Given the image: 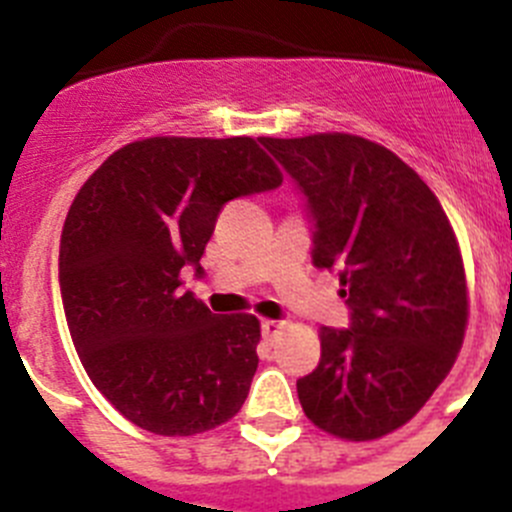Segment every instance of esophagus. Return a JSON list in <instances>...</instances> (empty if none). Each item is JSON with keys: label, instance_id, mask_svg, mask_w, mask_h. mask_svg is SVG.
<instances>
[{"label": "esophagus", "instance_id": "1", "mask_svg": "<svg viewBox=\"0 0 512 512\" xmlns=\"http://www.w3.org/2000/svg\"><path fill=\"white\" fill-rule=\"evenodd\" d=\"M282 328H284L282 320H261V333H264V338L269 343H274V338L282 333Z\"/></svg>", "mask_w": 512, "mask_h": 512}]
</instances>
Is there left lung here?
I'll use <instances>...</instances> for the list:
<instances>
[{
    "instance_id": "8db88e82",
    "label": "left lung",
    "mask_w": 512,
    "mask_h": 512,
    "mask_svg": "<svg viewBox=\"0 0 512 512\" xmlns=\"http://www.w3.org/2000/svg\"><path fill=\"white\" fill-rule=\"evenodd\" d=\"M312 220V264L338 271L351 310L320 328V361L297 379L325 433L374 441L408 423L454 366L469 318L454 228L402 158L348 133L261 138Z\"/></svg>"
}]
</instances>
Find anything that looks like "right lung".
<instances>
[{"label":"right lung","instance_id":"add662e5","mask_svg":"<svg viewBox=\"0 0 512 512\" xmlns=\"http://www.w3.org/2000/svg\"><path fill=\"white\" fill-rule=\"evenodd\" d=\"M282 171L253 138H143L112 153L74 197L58 282L79 359L130 423L194 436L246 402L259 320L215 315L182 271L200 259L225 202L277 189Z\"/></svg>","mask_w":512,"mask_h":512}]
</instances>
